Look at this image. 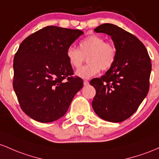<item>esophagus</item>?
I'll return each mask as SVG.
<instances>
[{"label":"esophagus","instance_id":"esophagus-1","mask_svg":"<svg viewBox=\"0 0 159 159\" xmlns=\"http://www.w3.org/2000/svg\"><path fill=\"white\" fill-rule=\"evenodd\" d=\"M83 84H84L85 86H86V85H88L89 84V83L88 80H84V81H83Z\"/></svg>","mask_w":159,"mask_h":159}]
</instances>
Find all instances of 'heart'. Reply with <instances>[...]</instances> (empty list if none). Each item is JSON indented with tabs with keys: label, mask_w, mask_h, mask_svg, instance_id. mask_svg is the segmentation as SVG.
I'll return each mask as SVG.
<instances>
[{
	"label": "heart",
	"mask_w": 159,
	"mask_h": 159,
	"mask_svg": "<svg viewBox=\"0 0 159 159\" xmlns=\"http://www.w3.org/2000/svg\"><path fill=\"white\" fill-rule=\"evenodd\" d=\"M66 57L72 67L78 68L87 57L86 65L76 70V74L83 79H89L101 70H107L116 58V49L113 43L105 42L103 37L90 35L79 43V49L70 46L66 50Z\"/></svg>",
	"instance_id": "b5f03b06"
}]
</instances>
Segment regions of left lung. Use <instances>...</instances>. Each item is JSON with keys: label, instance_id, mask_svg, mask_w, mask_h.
<instances>
[{"label": "left lung", "instance_id": "obj_1", "mask_svg": "<svg viewBox=\"0 0 159 159\" xmlns=\"http://www.w3.org/2000/svg\"><path fill=\"white\" fill-rule=\"evenodd\" d=\"M94 31L111 37L116 58L103 76L91 80L90 85L96 90L92 107L101 119L121 122L137 111L147 95L152 70L150 58L138 38L115 25L105 23Z\"/></svg>", "mask_w": 159, "mask_h": 159}]
</instances>
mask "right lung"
<instances>
[{"label":"right lung","instance_id":"obj_1","mask_svg":"<svg viewBox=\"0 0 159 159\" xmlns=\"http://www.w3.org/2000/svg\"><path fill=\"white\" fill-rule=\"evenodd\" d=\"M83 32L47 26L26 37L13 60V89L25 113L40 122H51L67 113L83 88L73 77L66 50Z\"/></svg>","mask_w":159,"mask_h":159}]
</instances>
